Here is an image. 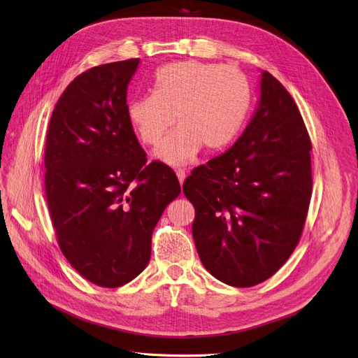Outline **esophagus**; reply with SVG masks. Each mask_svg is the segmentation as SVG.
<instances>
[{"mask_svg": "<svg viewBox=\"0 0 358 358\" xmlns=\"http://www.w3.org/2000/svg\"><path fill=\"white\" fill-rule=\"evenodd\" d=\"M176 174H177V177H178L180 184H182L184 180H186V171H184V169H177Z\"/></svg>", "mask_w": 358, "mask_h": 358, "instance_id": "obj_1", "label": "esophagus"}]
</instances>
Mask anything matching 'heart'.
Instances as JSON below:
<instances>
[{"label": "heart", "mask_w": 358, "mask_h": 358, "mask_svg": "<svg viewBox=\"0 0 358 358\" xmlns=\"http://www.w3.org/2000/svg\"><path fill=\"white\" fill-rule=\"evenodd\" d=\"M250 108L246 76L229 66L182 60L159 68L153 94L132 99L128 119L145 145H156L174 125L180 127L156 150L169 164H187L205 148L215 153L236 138Z\"/></svg>", "instance_id": "heart-1"}]
</instances>
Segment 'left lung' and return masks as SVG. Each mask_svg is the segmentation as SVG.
<instances>
[{"mask_svg": "<svg viewBox=\"0 0 358 358\" xmlns=\"http://www.w3.org/2000/svg\"><path fill=\"white\" fill-rule=\"evenodd\" d=\"M311 140L296 103L267 71L258 109L231 148L192 171L197 254L220 282L250 287L295 250L313 192Z\"/></svg>", "mask_w": 358, "mask_h": 358, "instance_id": "1", "label": "left lung"}]
</instances>
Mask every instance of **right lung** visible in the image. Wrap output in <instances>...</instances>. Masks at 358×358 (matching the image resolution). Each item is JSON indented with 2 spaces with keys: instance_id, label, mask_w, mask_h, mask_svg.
<instances>
[{
  "instance_id": "right-lung-1",
  "label": "right lung",
  "mask_w": 358,
  "mask_h": 358,
  "mask_svg": "<svg viewBox=\"0 0 358 358\" xmlns=\"http://www.w3.org/2000/svg\"><path fill=\"white\" fill-rule=\"evenodd\" d=\"M138 59L91 68L66 87L45 140V194L64 258L84 279L119 287L145 268L152 233L180 194L176 172L148 164L128 119Z\"/></svg>"
}]
</instances>
